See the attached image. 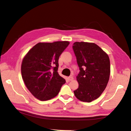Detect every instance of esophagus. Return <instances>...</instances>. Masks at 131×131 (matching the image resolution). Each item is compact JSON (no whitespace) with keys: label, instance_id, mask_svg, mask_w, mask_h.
<instances>
[{"label":"esophagus","instance_id":"1","mask_svg":"<svg viewBox=\"0 0 131 131\" xmlns=\"http://www.w3.org/2000/svg\"><path fill=\"white\" fill-rule=\"evenodd\" d=\"M68 79H69V80H70V81H72V80H73L74 79L73 77H72V76L69 77L68 78Z\"/></svg>","mask_w":131,"mask_h":131}]
</instances>
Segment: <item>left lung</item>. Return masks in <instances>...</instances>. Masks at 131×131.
<instances>
[{"label":"left lung","mask_w":131,"mask_h":131,"mask_svg":"<svg viewBox=\"0 0 131 131\" xmlns=\"http://www.w3.org/2000/svg\"><path fill=\"white\" fill-rule=\"evenodd\" d=\"M73 48L80 72L77 76L79 87L74 91L80 101L90 102L101 96L110 74L107 54L95 43L75 42Z\"/></svg>","instance_id":"left-lung-1"}]
</instances>
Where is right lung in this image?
Masks as SVG:
<instances>
[{
  "label": "right lung",
  "instance_id": "1",
  "mask_svg": "<svg viewBox=\"0 0 131 131\" xmlns=\"http://www.w3.org/2000/svg\"><path fill=\"white\" fill-rule=\"evenodd\" d=\"M69 43L68 41L39 43L25 56L21 64L22 77L35 98L40 101L53 98L66 83L57 70L60 56Z\"/></svg>",
  "mask_w": 131,
  "mask_h": 131
}]
</instances>
